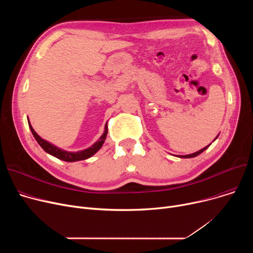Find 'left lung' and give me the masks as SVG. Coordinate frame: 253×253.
<instances>
[{"label": "left lung", "mask_w": 253, "mask_h": 253, "mask_svg": "<svg viewBox=\"0 0 253 253\" xmlns=\"http://www.w3.org/2000/svg\"><path fill=\"white\" fill-rule=\"evenodd\" d=\"M210 145V144H209ZM209 145H207V147H205V148H203L202 150H200V151H198V152H196V153H194V154H191V155H185V156H178L179 158H194V157H196V156H198V155H200L201 153H203Z\"/></svg>", "instance_id": "obj_1"}]
</instances>
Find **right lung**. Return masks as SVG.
<instances>
[{
  "label": "right lung",
  "instance_id": "1",
  "mask_svg": "<svg viewBox=\"0 0 253 253\" xmlns=\"http://www.w3.org/2000/svg\"><path fill=\"white\" fill-rule=\"evenodd\" d=\"M29 126L31 128V131L32 133L34 135V137L36 138V140L38 141V143L41 145V148L48 154L52 155L56 157L57 159H59V160H62V161H65V162H75V161H80V160H85V159H88L90 158L91 156L94 155L101 147L102 144L106 138V134H108V125H105V130L103 132V134L101 135V137L99 138L98 141H96L94 144L92 145V147H90L89 149L87 150H84V151H80V152H76V153H71V152H66V151H63V150H60L56 147H54V145L51 144L50 142L46 141L45 139L40 137L37 133L36 131L33 129L30 121H29Z\"/></svg>",
  "mask_w": 253,
  "mask_h": 253
}]
</instances>
